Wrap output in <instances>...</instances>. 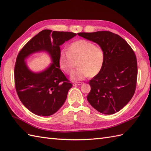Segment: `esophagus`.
<instances>
[{
	"instance_id": "1",
	"label": "esophagus",
	"mask_w": 151,
	"mask_h": 151,
	"mask_svg": "<svg viewBox=\"0 0 151 151\" xmlns=\"http://www.w3.org/2000/svg\"><path fill=\"white\" fill-rule=\"evenodd\" d=\"M82 84V82H74L73 86H81Z\"/></svg>"
}]
</instances>
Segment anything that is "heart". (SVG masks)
Segmentation results:
<instances>
[{
  "instance_id": "heart-1",
  "label": "heart",
  "mask_w": 151,
  "mask_h": 151,
  "mask_svg": "<svg viewBox=\"0 0 151 151\" xmlns=\"http://www.w3.org/2000/svg\"><path fill=\"white\" fill-rule=\"evenodd\" d=\"M78 60V68L70 75L73 81H81L94 77L101 71L104 66L105 54L102 47L86 40H79L71 43L67 50L60 52L58 63L63 72L69 74L73 71L74 60Z\"/></svg>"
}]
</instances>
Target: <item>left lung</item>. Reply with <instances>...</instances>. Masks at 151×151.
<instances>
[{
	"label": "left lung",
	"mask_w": 151,
	"mask_h": 151,
	"mask_svg": "<svg viewBox=\"0 0 151 151\" xmlns=\"http://www.w3.org/2000/svg\"><path fill=\"white\" fill-rule=\"evenodd\" d=\"M97 43L104 50L105 61L101 71L90 80L87 99L104 114H114L127 104L135 93L137 64L134 50L123 38L109 31L78 33Z\"/></svg>",
	"instance_id": "left-lung-1"
}]
</instances>
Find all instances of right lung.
I'll return each instance as SVG.
<instances>
[{
    "label": "right lung",
    "mask_w": 151,
    "mask_h": 151,
    "mask_svg": "<svg viewBox=\"0 0 151 151\" xmlns=\"http://www.w3.org/2000/svg\"><path fill=\"white\" fill-rule=\"evenodd\" d=\"M75 36L69 32L43 30L19 51L14 69L16 91L22 103L34 114L49 116L65 102L73 84L60 69V46ZM39 51L49 53L53 63L44 72L36 73L28 69L24 59Z\"/></svg>",
    "instance_id": "obj_1"
}]
</instances>
